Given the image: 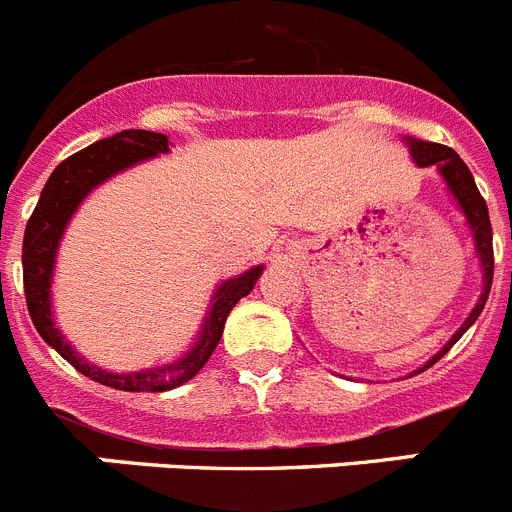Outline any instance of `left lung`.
Masks as SVG:
<instances>
[{
    "label": "left lung",
    "mask_w": 512,
    "mask_h": 512,
    "mask_svg": "<svg viewBox=\"0 0 512 512\" xmlns=\"http://www.w3.org/2000/svg\"><path fill=\"white\" fill-rule=\"evenodd\" d=\"M409 146H412V156L419 166H432V164L437 166L439 174L444 176V181H447L450 191L455 194L457 202H460V207L465 209L467 222H470L472 232H475V245H477V252H480L482 267H485V290H482V295H480V303L475 305V310L470 313V318L462 323L460 331L450 338V343H447V346H444L442 351L432 358V361H427V364H424V369H429V366L437 364L439 358H442L444 353L450 351V348L460 341L462 333H465L467 328L477 321V315H480L482 308H485L487 295H490V288H493V267H495L493 224H490L487 204H485V199H482L480 191H477L470 169H467L465 161H462L450 146H442V143H427V141H409Z\"/></svg>",
    "instance_id": "1"
}]
</instances>
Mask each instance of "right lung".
<instances>
[{"label": "right lung", "instance_id": "1", "mask_svg": "<svg viewBox=\"0 0 512 512\" xmlns=\"http://www.w3.org/2000/svg\"><path fill=\"white\" fill-rule=\"evenodd\" d=\"M164 151H169V138L164 133L133 131L131 128V131H121L111 138L90 143L88 148L65 159L47 179L40 202H37L30 222H27L25 242H22V280H25L27 310H30L37 333L80 374L121 391H166L181 386L191 376L199 374L214 353V348H217L219 338H222L229 310L255 288L262 272V267H252L250 272H245L240 278L227 280L217 290L197 346L191 348L181 361H176L174 366H166V369L138 371V374H111V371L98 369V366L83 361L65 343V338L60 336V331L52 323L50 313V278L62 229H65L68 219L73 217L78 204L83 202L85 194L93 186L123 171L126 166L136 164V161L151 159V156L164 154Z\"/></svg>", "mask_w": 512, "mask_h": 512}]
</instances>
